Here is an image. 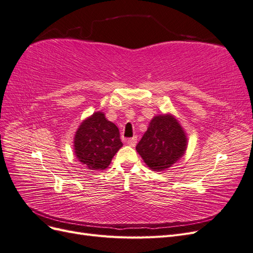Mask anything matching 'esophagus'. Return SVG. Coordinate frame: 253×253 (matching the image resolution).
I'll list each match as a JSON object with an SVG mask.
<instances>
[{
    "label": "esophagus",
    "mask_w": 253,
    "mask_h": 253,
    "mask_svg": "<svg viewBox=\"0 0 253 253\" xmlns=\"http://www.w3.org/2000/svg\"><path fill=\"white\" fill-rule=\"evenodd\" d=\"M126 142H127L128 145H131V147H135L136 143H137V138H136V137H133V138H128Z\"/></svg>",
    "instance_id": "esophagus-1"
}]
</instances>
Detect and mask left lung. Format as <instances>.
<instances>
[{
  "label": "left lung",
  "instance_id": "8db88e82",
  "mask_svg": "<svg viewBox=\"0 0 253 253\" xmlns=\"http://www.w3.org/2000/svg\"><path fill=\"white\" fill-rule=\"evenodd\" d=\"M186 148L187 138L183 129L170 115L153 118L148 131L136 145L144 163L155 171L170 168L183 155Z\"/></svg>",
  "mask_w": 253,
  "mask_h": 253
}]
</instances>
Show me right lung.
<instances>
[{
	"instance_id": "obj_1",
	"label": "right lung",
	"mask_w": 253,
	"mask_h": 253,
	"mask_svg": "<svg viewBox=\"0 0 253 253\" xmlns=\"http://www.w3.org/2000/svg\"><path fill=\"white\" fill-rule=\"evenodd\" d=\"M122 147L118 127L97 112L84 120L75 136L76 156L89 170H104Z\"/></svg>"
}]
</instances>
